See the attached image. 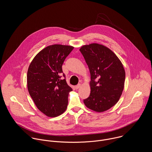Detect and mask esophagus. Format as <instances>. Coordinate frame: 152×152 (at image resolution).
<instances>
[{
    "instance_id": "obj_1",
    "label": "esophagus",
    "mask_w": 152,
    "mask_h": 152,
    "mask_svg": "<svg viewBox=\"0 0 152 152\" xmlns=\"http://www.w3.org/2000/svg\"><path fill=\"white\" fill-rule=\"evenodd\" d=\"M81 84H78L77 86H76L75 87V89H78L79 88H80V87H81Z\"/></svg>"
}]
</instances>
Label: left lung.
I'll list each match as a JSON object with an SVG mask.
<instances>
[{"label": "left lung", "mask_w": 152, "mask_h": 152, "mask_svg": "<svg viewBox=\"0 0 152 152\" xmlns=\"http://www.w3.org/2000/svg\"><path fill=\"white\" fill-rule=\"evenodd\" d=\"M91 74V93L84 100L86 106L104 112L114 106L124 90L125 71L116 54L107 47L96 43L80 49Z\"/></svg>", "instance_id": "8db88e82"}]
</instances>
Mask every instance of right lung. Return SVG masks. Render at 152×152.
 <instances>
[{
  "label": "right lung",
  "mask_w": 152,
  "mask_h": 152,
  "mask_svg": "<svg viewBox=\"0 0 152 152\" xmlns=\"http://www.w3.org/2000/svg\"><path fill=\"white\" fill-rule=\"evenodd\" d=\"M73 48L70 45H49L29 65L27 75L29 94L37 108L48 116H59L67 107L68 94L72 89L66 83L62 65Z\"/></svg>",
  "instance_id": "right-lung-1"
}]
</instances>
